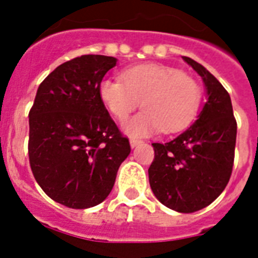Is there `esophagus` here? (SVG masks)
Instances as JSON below:
<instances>
[{
    "instance_id": "obj_1",
    "label": "esophagus",
    "mask_w": 258,
    "mask_h": 258,
    "mask_svg": "<svg viewBox=\"0 0 258 258\" xmlns=\"http://www.w3.org/2000/svg\"><path fill=\"white\" fill-rule=\"evenodd\" d=\"M142 143V141L141 139H135V138H133V139H130V146H131V147H137V146H139Z\"/></svg>"
}]
</instances>
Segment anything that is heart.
<instances>
[{
  "mask_svg": "<svg viewBox=\"0 0 258 258\" xmlns=\"http://www.w3.org/2000/svg\"><path fill=\"white\" fill-rule=\"evenodd\" d=\"M119 79H104L99 86L101 103L119 121L125 120L139 105L141 112L124 123L131 137H147L158 131L176 133L184 128L198 112L201 88L190 76L161 64L130 68Z\"/></svg>",
  "mask_w": 258,
  "mask_h": 258,
  "instance_id": "1",
  "label": "heart"
}]
</instances>
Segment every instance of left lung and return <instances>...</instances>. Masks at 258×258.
<instances>
[{
	"label": "left lung",
	"instance_id": "1",
	"mask_svg": "<svg viewBox=\"0 0 258 258\" xmlns=\"http://www.w3.org/2000/svg\"><path fill=\"white\" fill-rule=\"evenodd\" d=\"M202 78L206 103L197 120L167 143H153L149 180L157 200L179 213L198 212L226 187L234 161L237 123L228 91L200 62L182 57Z\"/></svg>",
	"mask_w": 258,
	"mask_h": 258
}]
</instances>
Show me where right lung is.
I'll use <instances>...</instances> for the list:
<instances>
[{
	"label": "right lung",
	"mask_w": 258,
	"mask_h": 258,
	"mask_svg": "<svg viewBox=\"0 0 258 258\" xmlns=\"http://www.w3.org/2000/svg\"><path fill=\"white\" fill-rule=\"evenodd\" d=\"M116 62L101 54L64 62L40 84L30 109L33 175L46 196L68 208L101 204L131 153L99 96L101 80Z\"/></svg>",
	"instance_id": "right-lung-1"
}]
</instances>
